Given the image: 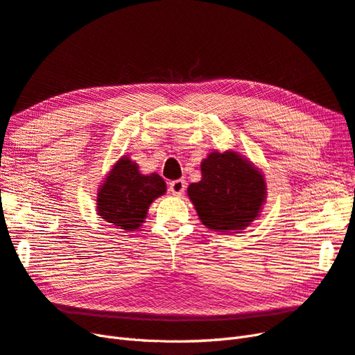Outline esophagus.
<instances>
[{
	"label": "esophagus",
	"instance_id": "obj_1",
	"mask_svg": "<svg viewBox=\"0 0 355 355\" xmlns=\"http://www.w3.org/2000/svg\"><path fill=\"white\" fill-rule=\"evenodd\" d=\"M186 190V181L184 180H175L169 183V191L174 196H181Z\"/></svg>",
	"mask_w": 355,
	"mask_h": 355
}]
</instances>
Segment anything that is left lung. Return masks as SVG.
<instances>
[{
    "instance_id": "8db88e82",
    "label": "left lung",
    "mask_w": 355,
    "mask_h": 355,
    "mask_svg": "<svg viewBox=\"0 0 355 355\" xmlns=\"http://www.w3.org/2000/svg\"><path fill=\"white\" fill-rule=\"evenodd\" d=\"M202 178L187 187L202 225L211 230L239 232L248 227L266 202V180L250 159L234 150H214L200 162Z\"/></svg>"
}]
</instances>
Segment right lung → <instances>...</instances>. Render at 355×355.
<instances>
[{
  "label": "right lung",
  "instance_id": "1",
  "mask_svg": "<svg viewBox=\"0 0 355 355\" xmlns=\"http://www.w3.org/2000/svg\"><path fill=\"white\" fill-rule=\"evenodd\" d=\"M166 193V183L159 174H141L126 155L111 166L98 187L96 209L101 218L125 232L143 226L151 202Z\"/></svg>",
  "mask_w": 355,
  "mask_h": 355
}]
</instances>
